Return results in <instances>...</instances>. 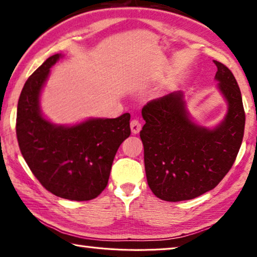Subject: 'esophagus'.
<instances>
[{"label": "esophagus", "instance_id": "34e87169", "mask_svg": "<svg viewBox=\"0 0 257 257\" xmlns=\"http://www.w3.org/2000/svg\"><path fill=\"white\" fill-rule=\"evenodd\" d=\"M130 128H132L133 134H138L142 129V123L138 119H133L132 122H130Z\"/></svg>", "mask_w": 257, "mask_h": 257}]
</instances>
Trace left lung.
Wrapping results in <instances>:
<instances>
[{"mask_svg": "<svg viewBox=\"0 0 257 257\" xmlns=\"http://www.w3.org/2000/svg\"><path fill=\"white\" fill-rule=\"evenodd\" d=\"M215 78L229 104L227 116L213 130L188 119L182 93L147 102L141 130L147 182L156 197L188 201L219 185L231 169L245 130L241 93L232 72L219 61Z\"/></svg>", "mask_w": 257, "mask_h": 257, "instance_id": "1", "label": "left lung"}]
</instances>
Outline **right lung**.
<instances>
[{
    "label": "right lung",
    "instance_id": "1",
    "mask_svg": "<svg viewBox=\"0 0 257 257\" xmlns=\"http://www.w3.org/2000/svg\"><path fill=\"white\" fill-rule=\"evenodd\" d=\"M60 56H50L26 81L17 110V138L26 163L46 190L61 198L90 201L105 189L116 151L130 136V114L73 127L46 121L38 99Z\"/></svg>",
    "mask_w": 257,
    "mask_h": 257
}]
</instances>
